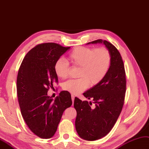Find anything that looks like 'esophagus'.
I'll list each match as a JSON object with an SVG mask.
<instances>
[{
  "label": "esophagus",
  "instance_id": "34e87169",
  "mask_svg": "<svg viewBox=\"0 0 149 149\" xmlns=\"http://www.w3.org/2000/svg\"><path fill=\"white\" fill-rule=\"evenodd\" d=\"M71 97H72V102H73V103H74V99H75V96H74V95H71Z\"/></svg>",
  "mask_w": 149,
  "mask_h": 149
}]
</instances>
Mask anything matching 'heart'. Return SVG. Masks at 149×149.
<instances>
[{"instance_id": "heart-1", "label": "heart", "mask_w": 149, "mask_h": 149, "mask_svg": "<svg viewBox=\"0 0 149 149\" xmlns=\"http://www.w3.org/2000/svg\"><path fill=\"white\" fill-rule=\"evenodd\" d=\"M74 67H79V79H70L63 84V90L77 95L86 90L89 84L97 85L107 74L111 65V55L108 49H97L78 47L73 49L68 57ZM55 74L60 79L66 78L69 66L67 61L61 58L55 63Z\"/></svg>"}]
</instances>
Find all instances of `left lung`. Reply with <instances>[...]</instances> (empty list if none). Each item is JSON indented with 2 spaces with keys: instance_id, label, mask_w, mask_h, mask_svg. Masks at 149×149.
I'll list each match as a JSON object with an SVG mask.
<instances>
[{
  "instance_id": "obj_1",
  "label": "left lung",
  "mask_w": 149,
  "mask_h": 149,
  "mask_svg": "<svg viewBox=\"0 0 149 149\" xmlns=\"http://www.w3.org/2000/svg\"><path fill=\"white\" fill-rule=\"evenodd\" d=\"M103 44L111 55V65L102 81L83 94L92 102L75 97L74 106L77 111L75 129L81 139L93 141L100 139L111 131L123 106L126 91L125 67L120 52L109 42L97 40L89 44Z\"/></svg>"
}]
</instances>
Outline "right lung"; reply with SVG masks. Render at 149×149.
<instances>
[{
	"label": "right lung",
	"instance_id": "right-lung-1",
	"mask_svg": "<svg viewBox=\"0 0 149 149\" xmlns=\"http://www.w3.org/2000/svg\"><path fill=\"white\" fill-rule=\"evenodd\" d=\"M70 48L54 43L38 45L26 54L19 69L17 94L22 116L41 139L54 135L64 110L72 104L68 91H61L55 100L47 94L58 82L55 63Z\"/></svg>",
	"mask_w": 149,
	"mask_h": 149
}]
</instances>
